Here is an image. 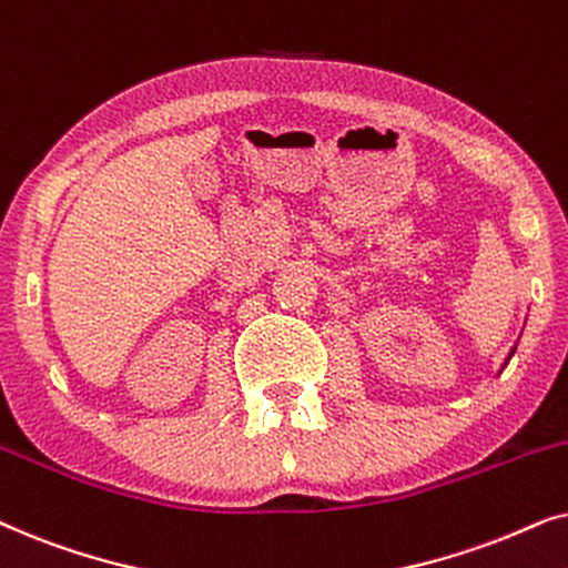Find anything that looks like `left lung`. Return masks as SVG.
I'll return each mask as SVG.
<instances>
[{"instance_id": "8db88e82", "label": "left lung", "mask_w": 568, "mask_h": 568, "mask_svg": "<svg viewBox=\"0 0 568 568\" xmlns=\"http://www.w3.org/2000/svg\"><path fill=\"white\" fill-rule=\"evenodd\" d=\"M511 354H515V348H511ZM511 354H509V356H511Z\"/></svg>"}]
</instances>
